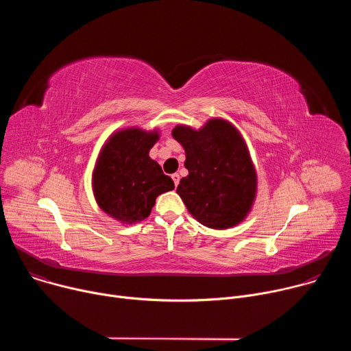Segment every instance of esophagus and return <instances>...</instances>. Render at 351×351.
I'll use <instances>...</instances> for the list:
<instances>
[{
  "instance_id": "1",
  "label": "esophagus",
  "mask_w": 351,
  "mask_h": 351,
  "mask_svg": "<svg viewBox=\"0 0 351 351\" xmlns=\"http://www.w3.org/2000/svg\"><path fill=\"white\" fill-rule=\"evenodd\" d=\"M172 180H173L175 186H178V184H179V180H180V176H179V173H173V175H172Z\"/></svg>"
}]
</instances>
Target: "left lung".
Masks as SVG:
<instances>
[{"mask_svg":"<svg viewBox=\"0 0 351 351\" xmlns=\"http://www.w3.org/2000/svg\"><path fill=\"white\" fill-rule=\"evenodd\" d=\"M173 138L184 148V167L176 193L187 211L211 229H230L241 223L257 195V171L248 147L234 125L211 118L198 130L178 125Z\"/></svg>","mask_w":351,"mask_h":351,"instance_id":"left-lung-1","label":"left lung"}]
</instances>
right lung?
I'll use <instances>...</instances> for the list:
<instances>
[{
	"mask_svg": "<svg viewBox=\"0 0 351 351\" xmlns=\"http://www.w3.org/2000/svg\"><path fill=\"white\" fill-rule=\"evenodd\" d=\"M160 140V130L137 126L114 132L101 147L93 169L94 198L107 215L133 225L152 213L156 198L175 189L149 149Z\"/></svg>",
	"mask_w": 351,
	"mask_h": 351,
	"instance_id": "obj_1",
	"label": "right lung"
}]
</instances>
